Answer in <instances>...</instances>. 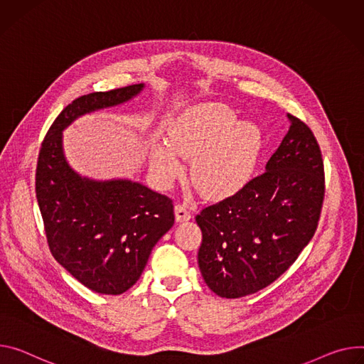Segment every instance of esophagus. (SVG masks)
Listing matches in <instances>:
<instances>
[{
	"mask_svg": "<svg viewBox=\"0 0 364 364\" xmlns=\"http://www.w3.org/2000/svg\"><path fill=\"white\" fill-rule=\"evenodd\" d=\"M174 210H176V220H177V222H186V220H190V219H191V213H190V210L187 209V206H184V205H176Z\"/></svg>",
	"mask_w": 364,
	"mask_h": 364,
	"instance_id": "1",
	"label": "esophagus"
}]
</instances>
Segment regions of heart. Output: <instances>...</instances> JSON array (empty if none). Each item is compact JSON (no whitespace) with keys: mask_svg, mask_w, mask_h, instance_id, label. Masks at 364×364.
Here are the masks:
<instances>
[{"mask_svg":"<svg viewBox=\"0 0 364 364\" xmlns=\"http://www.w3.org/2000/svg\"><path fill=\"white\" fill-rule=\"evenodd\" d=\"M222 103H203L186 110L170 127L168 145H156L151 168L168 186L183 174L176 153L193 159L191 181L205 197L222 200L241 191L252 178L262 148L257 124L238 122Z\"/></svg>","mask_w":364,"mask_h":364,"instance_id":"b5f03b06","label":"heart"}]
</instances>
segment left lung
Returning <instances> with one entry per match:
<instances>
[{
  "instance_id": "left-lung-1",
  "label": "left lung",
  "mask_w": 364,
  "mask_h": 364,
  "mask_svg": "<svg viewBox=\"0 0 364 364\" xmlns=\"http://www.w3.org/2000/svg\"><path fill=\"white\" fill-rule=\"evenodd\" d=\"M287 117L290 127L266 171L196 216L203 235L197 254L202 276L226 299L272 284L316 230L325 196L321 149L308 124Z\"/></svg>"
}]
</instances>
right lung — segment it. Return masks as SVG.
Listing matches in <instances>:
<instances>
[{
  "instance_id": "right-lung-1",
  "label": "right lung",
  "mask_w": 364,
  "mask_h": 364,
  "mask_svg": "<svg viewBox=\"0 0 364 364\" xmlns=\"http://www.w3.org/2000/svg\"><path fill=\"white\" fill-rule=\"evenodd\" d=\"M142 88L134 84L75 98L49 127L38 158L36 197L49 250L80 283L103 294H120L138 282L152 248L174 225V205L141 183L80 177L65 159L62 130Z\"/></svg>"
}]
</instances>
